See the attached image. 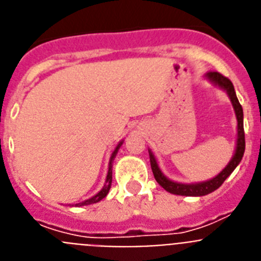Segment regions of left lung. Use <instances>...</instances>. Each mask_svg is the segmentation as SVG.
<instances>
[{"mask_svg": "<svg viewBox=\"0 0 261 261\" xmlns=\"http://www.w3.org/2000/svg\"><path fill=\"white\" fill-rule=\"evenodd\" d=\"M205 78L212 82L213 85L218 86L226 91V94L229 95L230 102H231L232 108L235 111V116H237V121H238V135H237V146H235V151L232 154L230 162L226 165L222 171L214 177L209 179V180L200 181V183H177V181L170 180L167 176L162 172V170L159 168L158 162H156L155 155L153 151L149 149V155H150V165L151 170H153L154 177L158 181L161 187H163L167 192L172 193V195L179 196H205L216 191L217 188H220L222 186L223 181L231 175L235 167L241 163L242 158L244 154V147H246V141H244V129H243V108H242L241 103H239L237 94H235L234 86H232L231 81L229 78L223 77L218 71H209L205 74Z\"/></svg>", "mask_w": 261, "mask_h": 261, "instance_id": "1", "label": "left lung"}]
</instances>
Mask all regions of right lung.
<instances>
[{
    "instance_id": "1",
    "label": "right lung",
    "mask_w": 261,
    "mask_h": 261,
    "mask_svg": "<svg viewBox=\"0 0 261 261\" xmlns=\"http://www.w3.org/2000/svg\"><path fill=\"white\" fill-rule=\"evenodd\" d=\"M124 144V140L123 141H120L119 144H117V146L115 147L114 153L111 154V158H110V163H108V172H107V179H106V183H105V187H103L102 190L99 191L98 193H96L95 196H93V197H90V199L85 200V201L82 202H78V204H74V206H85V205H90V204H95V202H99L102 199H105L106 196L108 195V191H110L111 188V183H112V162H114L115 156H116L117 151H119V149L121 147V145Z\"/></svg>"
}]
</instances>
